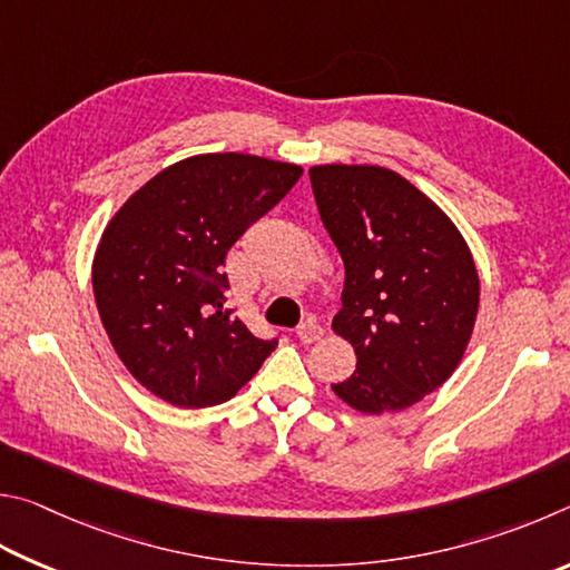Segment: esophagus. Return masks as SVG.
<instances>
[{
  "label": "esophagus",
  "mask_w": 570,
  "mask_h": 570,
  "mask_svg": "<svg viewBox=\"0 0 570 570\" xmlns=\"http://www.w3.org/2000/svg\"><path fill=\"white\" fill-rule=\"evenodd\" d=\"M323 335H325V331L315 321H305L301 327H297V337H301L303 345H313L321 341Z\"/></svg>",
  "instance_id": "34e87169"
}]
</instances>
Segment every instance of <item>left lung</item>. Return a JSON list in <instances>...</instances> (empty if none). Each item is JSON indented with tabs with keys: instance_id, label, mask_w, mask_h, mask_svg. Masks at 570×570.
<instances>
[{
	"instance_id": "8db88e82",
	"label": "left lung",
	"mask_w": 570,
	"mask_h": 570,
	"mask_svg": "<svg viewBox=\"0 0 570 570\" xmlns=\"http://www.w3.org/2000/svg\"><path fill=\"white\" fill-rule=\"evenodd\" d=\"M311 183L345 265L333 331L357 361L333 393L363 415L405 411L453 375L471 343L481 301L471 247L393 169L315 165Z\"/></svg>"
}]
</instances>
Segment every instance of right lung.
Masks as SVG:
<instances>
[{"label": "right lung", "instance_id": "obj_1", "mask_svg": "<svg viewBox=\"0 0 570 570\" xmlns=\"http://www.w3.org/2000/svg\"><path fill=\"white\" fill-rule=\"evenodd\" d=\"M301 175V165L257 155H195L147 179L107 223L92 259L99 321L159 401L225 403L275 351L225 311L223 265Z\"/></svg>", "mask_w": 570, "mask_h": 570}]
</instances>
